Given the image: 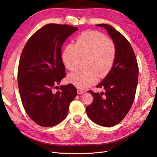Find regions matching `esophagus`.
Instances as JSON below:
<instances>
[{"instance_id": "obj_1", "label": "esophagus", "mask_w": 157, "mask_h": 157, "mask_svg": "<svg viewBox=\"0 0 157 157\" xmlns=\"http://www.w3.org/2000/svg\"><path fill=\"white\" fill-rule=\"evenodd\" d=\"M77 93L79 94H83L84 93V91L81 89H77Z\"/></svg>"}]
</instances>
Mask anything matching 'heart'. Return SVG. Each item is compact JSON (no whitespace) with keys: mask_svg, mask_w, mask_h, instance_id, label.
Wrapping results in <instances>:
<instances>
[{"mask_svg":"<svg viewBox=\"0 0 157 157\" xmlns=\"http://www.w3.org/2000/svg\"><path fill=\"white\" fill-rule=\"evenodd\" d=\"M116 46L103 33L95 31H84L78 36L76 44H69L63 53V63L69 70L73 71L80 65L82 58H86V68L71 73L68 82L80 88H85L109 74L115 62Z\"/></svg>","mask_w":157,"mask_h":157,"instance_id":"obj_1","label":"heart"}]
</instances>
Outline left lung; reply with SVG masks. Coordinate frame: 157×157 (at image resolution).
<instances>
[{
    "mask_svg": "<svg viewBox=\"0 0 157 157\" xmlns=\"http://www.w3.org/2000/svg\"><path fill=\"white\" fill-rule=\"evenodd\" d=\"M96 26L107 31L115 44L117 57L111 72L96 86L104 91H88L94 100L86 107V113L94 122L111 127L124 119L130 111L135 98L139 68L130 43L120 32L104 23Z\"/></svg>",
    "mask_w": 157,
    "mask_h": 157,
    "instance_id": "8db88e82",
    "label": "left lung"
}]
</instances>
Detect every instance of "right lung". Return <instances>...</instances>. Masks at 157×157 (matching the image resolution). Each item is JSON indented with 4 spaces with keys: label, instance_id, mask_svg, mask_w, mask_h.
Segmentation results:
<instances>
[{
    "label": "right lung",
    "instance_id": "add662e5",
    "mask_svg": "<svg viewBox=\"0 0 157 157\" xmlns=\"http://www.w3.org/2000/svg\"><path fill=\"white\" fill-rule=\"evenodd\" d=\"M77 29L69 25L47 24L29 38L23 49L17 70L19 91L27 114L41 126H54L64 120L77 95L72 84L54 91L66 75L61 48Z\"/></svg>",
    "mask_w": 157,
    "mask_h": 157
}]
</instances>
